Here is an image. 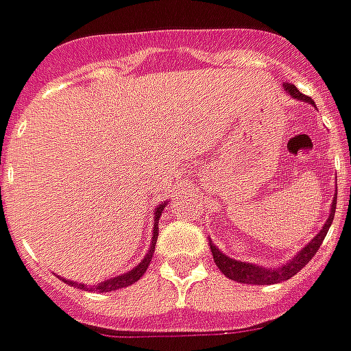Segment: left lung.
<instances>
[{
  "instance_id": "1",
  "label": "left lung",
  "mask_w": 351,
  "mask_h": 351,
  "mask_svg": "<svg viewBox=\"0 0 351 351\" xmlns=\"http://www.w3.org/2000/svg\"><path fill=\"white\" fill-rule=\"evenodd\" d=\"M283 89L289 93L293 99H297V101H306L311 103V105L315 103L311 97L303 95L293 84H283ZM336 197H338V193L334 195V201H332L330 205V213H328V219H326L324 226L320 228V232H318L306 246H303V248L299 250L287 263H281V265H277V267H265V265H258V263L240 262V260H234V258L223 254V252L217 248V246L209 240L210 252H213V260L217 263V267H219L228 279L238 281V283H246V285H274V283L287 281V279H291L295 274H299L304 265L311 262V258H313L318 252V248H320L322 240L326 238V232H328V228H330L332 221H334V213H336Z\"/></svg>"
}]
</instances>
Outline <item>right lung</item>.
Returning a JSON list of instances; mask_svg holds the SVG:
<instances>
[{"label":"right lung","mask_w":351,"mask_h":351,"mask_svg":"<svg viewBox=\"0 0 351 351\" xmlns=\"http://www.w3.org/2000/svg\"><path fill=\"white\" fill-rule=\"evenodd\" d=\"M166 205H168V201H164V203H160L154 210V230H152V244H150V248L146 252V256L142 258L141 263L138 265H134L130 271L127 274H121V276L111 277V279H105L101 283H97V285H88V283H75L72 279H66V277H60L64 283H68V285H74L77 289H84V291H97V293H109V291H117V289H123V287H128V285H132L134 281H138L144 274H146V269H148V265L152 262V256H154V250H156V238H158V221H160V217H162V210L166 209Z\"/></svg>","instance_id":"right-lung-1"}]
</instances>
